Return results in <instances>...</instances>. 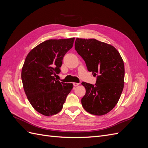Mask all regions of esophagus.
<instances>
[{"instance_id": "obj_1", "label": "esophagus", "mask_w": 148, "mask_h": 148, "mask_svg": "<svg viewBox=\"0 0 148 148\" xmlns=\"http://www.w3.org/2000/svg\"><path fill=\"white\" fill-rule=\"evenodd\" d=\"M73 86H78V85L79 84V83H73Z\"/></svg>"}]
</instances>
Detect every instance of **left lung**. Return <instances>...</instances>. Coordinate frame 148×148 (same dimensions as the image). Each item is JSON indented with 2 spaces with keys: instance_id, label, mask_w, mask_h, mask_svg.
I'll use <instances>...</instances> for the list:
<instances>
[{
  "instance_id": "8db88e82",
  "label": "left lung",
  "mask_w": 148,
  "mask_h": 148,
  "mask_svg": "<svg viewBox=\"0 0 148 148\" xmlns=\"http://www.w3.org/2000/svg\"><path fill=\"white\" fill-rule=\"evenodd\" d=\"M75 48L88 70L97 75L94 85L82 84L86 94L82 99L84 110L95 115L106 114L117 104L124 86L125 68L122 57L114 46L95 39L77 38Z\"/></svg>"
}]
</instances>
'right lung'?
Instances as JSON below:
<instances>
[{
	"label": "right lung",
	"instance_id": "right-lung-1",
	"mask_svg": "<svg viewBox=\"0 0 148 148\" xmlns=\"http://www.w3.org/2000/svg\"><path fill=\"white\" fill-rule=\"evenodd\" d=\"M75 38L49 39L39 44L27 55L21 70L24 91L33 108L45 116L62 110L72 83L56 80L54 76L65 53L73 47Z\"/></svg>",
	"mask_w": 148,
	"mask_h": 148
}]
</instances>
